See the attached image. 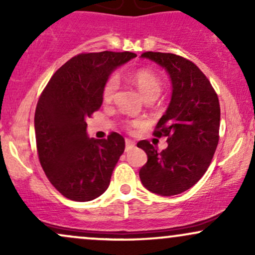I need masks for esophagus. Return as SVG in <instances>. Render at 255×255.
I'll return each instance as SVG.
<instances>
[{
  "label": "esophagus",
  "mask_w": 255,
  "mask_h": 255,
  "mask_svg": "<svg viewBox=\"0 0 255 255\" xmlns=\"http://www.w3.org/2000/svg\"><path fill=\"white\" fill-rule=\"evenodd\" d=\"M134 147V142L129 139H126V152L130 151Z\"/></svg>",
  "instance_id": "1"
}]
</instances>
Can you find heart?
<instances>
[{
	"instance_id": "1",
	"label": "heart",
	"mask_w": 255,
	"mask_h": 255,
	"mask_svg": "<svg viewBox=\"0 0 255 255\" xmlns=\"http://www.w3.org/2000/svg\"><path fill=\"white\" fill-rule=\"evenodd\" d=\"M129 80L139 89L141 92L142 97L145 99L148 98H157L159 95L160 89H162V83L160 79L158 78L157 74H154L152 71L148 69H136V71L129 73ZM119 87V79L116 77H111L105 81L103 86V101L109 103L113 101L114 96H115L116 90ZM136 125V124H134Z\"/></svg>"
}]
</instances>
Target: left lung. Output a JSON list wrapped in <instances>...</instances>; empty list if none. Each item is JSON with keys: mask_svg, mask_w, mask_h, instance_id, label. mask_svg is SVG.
I'll return each instance as SVG.
<instances>
[{"mask_svg": "<svg viewBox=\"0 0 255 255\" xmlns=\"http://www.w3.org/2000/svg\"><path fill=\"white\" fill-rule=\"evenodd\" d=\"M140 57L163 67L172 90L168 109L153 133L168 136V147L159 152L146 140L137 142L147 154L139 176L147 191L171 197L194 186L211 163L219 139V101L209 79L189 60L152 51Z\"/></svg>", "mask_w": 255, "mask_h": 255, "instance_id": "obj_1", "label": "left lung"}]
</instances>
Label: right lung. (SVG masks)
I'll return each instance as SVG.
<instances>
[{
  "mask_svg": "<svg viewBox=\"0 0 255 255\" xmlns=\"http://www.w3.org/2000/svg\"><path fill=\"white\" fill-rule=\"evenodd\" d=\"M136 57L133 52H91L72 57L44 89L34 114L39 162L63 197L90 201L107 191L114 168L125 151V139L87 135L86 119L103 103L110 74Z\"/></svg>",
  "mask_w": 255,
  "mask_h": 255,
  "instance_id": "obj_1",
  "label": "right lung"
}]
</instances>
